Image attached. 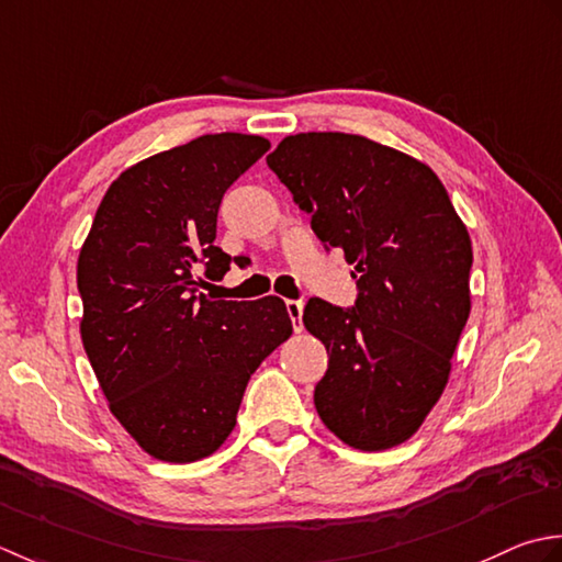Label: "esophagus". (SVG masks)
<instances>
[{"label": "esophagus", "mask_w": 562, "mask_h": 562, "mask_svg": "<svg viewBox=\"0 0 562 562\" xmlns=\"http://www.w3.org/2000/svg\"><path fill=\"white\" fill-rule=\"evenodd\" d=\"M285 311L291 315L295 331H303V301H285Z\"/></svg>", "instance_id": "1"}]
</instances>
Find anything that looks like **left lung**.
<instances>
[{
	"label": "left lung",
	"instance_id": "8db88e82",
	"mask_svg": "<svg viewBox=\"0 0 562 562\" xmlns=\"http://www.w3.org/2000/svg\"><path fill=\"white\" fill-rule=\"evenodd\" d=\"M267 165L359 285L349 311L323 297L303 311L329 353L317 415L353 449H393L449 383L471 315V235L425 162L363 135H289Z\"/></svg>",
	"mask_w": 562,
	"mask_h": 562
}]
</instances>
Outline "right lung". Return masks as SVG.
Instances as JSON below:
<instances>
[{
    "label": "right lung",
    "mask_w": 562,
    "mask_h": 562,
    "mask_svg": "<svg viewBox=\"0 0 562 562\" xmlns=\"http://www.w3.org/2000/svg\"><path fill=\"white\" fill-rule=\"evenodd\" d=\"M271 147L245 133L201 135L128 167L79 249L82 345L123 429L157 461L191 463L231 437L249 375L293 325L277 295L213 301L223 193Z\"/></svg>",
    "instance_id": "obj_1"
}]
</instances>
